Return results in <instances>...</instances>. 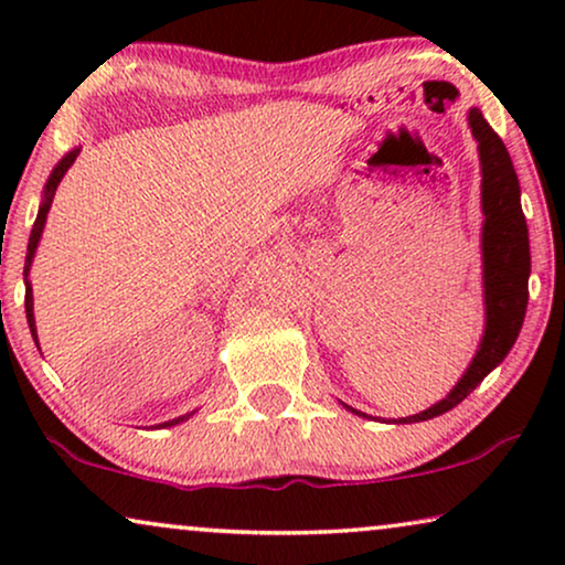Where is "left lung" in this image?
<instances>
[{"mask_svg":"<svg viewBox=\"0 0 565 565\" xmlns=\"http://www.w3.org/2000/svg\"><path fill=\"white\" fill-rule=\"evenodd\" d=\"M470 128L481 151L483 172V288H486V331L468 373L460 377L452 393L427 412L406 416L401 422H427L458 406L478 383L507 358L520 337L527 311L530 277V238L520 205V180L509 159V151L481 110H470ZM354 412V408H352ZM360 414V412H358ZM365 416V414H362Z\"/></svg>","mask_w":565,"mask_h":565,"instance_id":"obj_1","label":"left lung"}]
</instances>
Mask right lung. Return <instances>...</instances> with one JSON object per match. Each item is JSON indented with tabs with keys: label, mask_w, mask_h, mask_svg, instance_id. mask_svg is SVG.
Masks as SVG:
<instances>
[{
	"label": "right lung",
	"mask_w": 565,
	"mask_h": 565,
	"mask_svg": "<svg viewBox=\"0 0 565 565\" xmlns=\"http://www.w3.org/2000/svg\"><path fill=\"white\" fill-rule=\"evenodd\" d=\"M76 153H79V151H76V149H74L72 153H66V157L61 159L58 164H56V169H53V174L49 177V184H45V198H43V205H41V211H38V218H35V223H33V231H30L28 254H25V273H22V275H25V313H28L30 331H33V339H35V319H33V288H30V282H28V269H30V262H33L35 246H38V242H41V234H43V226H45V215H49L51 200H53V195H56V188H58L61 177H64V174H66V169L74 164ZM177 422H182V416H180V419L164 422V424H161V427H172V424H177Z\"/></svg>",
	"instance_id": "obj_1"
}]
</instances>
